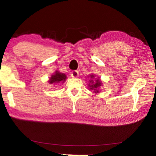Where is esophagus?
Returning <instances> with one entry per match:
<instances>
[{"label":"esophagus","instance_id":"obj_1","mask_svg":"<svg viewBox=\"0 0 156 156\" xmlns=\"http://www.w3.org/2000/svg\"><path fill=\"white\" fill-rule=\"evenodd\" d=\"M71 76H72V78H77L79 76V73L78 71H73V72L71 73Z\"/></svg>","mask_w":156,"mask_h":156}]
</instances>
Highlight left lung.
<instances>
[{"label":"left lung","instance_id":"obj_1","mask_svg":"<svg viewBox=\"0 0 156 156\" xmlns=\"http://www.w3.org/2000/svg\"><path fill=\"white\" fill-rule=\"evenodd\" d=\"M89 77L88 87L91 91H93L94 93H100V88L102 86V82L99 78H96V75L90 74L88 76Z\"/></svg>","mask_w":156,"mask_h":156}]
</instances>
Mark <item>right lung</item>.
Masks as SVG:
<instances>
[{
  "mask_svg": "<svg viewBox=\"0 0 156 156\" xmlns=\"http://www.w3.org/2000/svg\"><path fill=\"white\" fill-rule=\"evenodd\" d=\"M66 79H67V76L64 73H61L58 71H56L51 76V77L49 78V83L51 84H57L59 83H64Z\"/></svg>",
  "mask_w": 156,
  "mask_h": 156,
  "instance_id": "right-lung-1",
  "label": "right lung"
}]
</instances>
